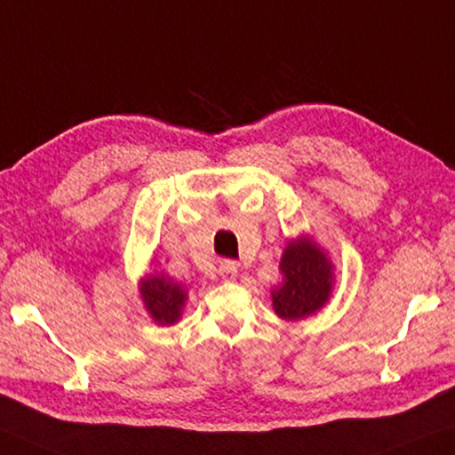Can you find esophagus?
I'll return each instance as SVG.
<instances>
[{"label": "esophagus", "instance_id": "esophagus-1", "mask_svg": "<svg viewBox=\"0 0 455 455\" xmlns=\"http://www.w3.org/2000/svg\"><path fill=\"white\" fill-rule=\"evenodd\" d=\"M219 274L225 283H230V280H236V276H239V270H236L235 261H222L219 266Z\"/></svg>", "mask_w": 455, "mask_h": 455}]
</instances>
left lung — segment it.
Wrapping results in <instances>:
<instances>
[{"instance_id":"1","label":"left lung","mask_w":455,"mask_h":455,"mask_svg":"<svg viewBox=\"0 0 455 455\" xmlns=\"http://www.w3.org/2000/svg\"><path fill=\"white\" fill-rule=\"evenodd\" d=\"M280 274L283 283L270 292L272 309L280 319L297 322L328 305L336 283L334 264L311 235H299L286 243Z\"/></svg>"}]
</instances>
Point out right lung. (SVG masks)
Instances as JSON below:
<instances>
[{"instance_id": "add662e5", "label": "right lung", "mask_w": 455, "mask_h": 455, "mask_svg": "<svg viewBox=\"0 0 455 455\" xmlns=\"http://www.w3.org/2000/svg\"><path fill=\"white\" fill-rule=\"evenodd\" d=\"M138 292L144 309L158 325H175L183 315L188 303V289L166 276V274L148 272L138 280Z\"/></svg>"}]
</instances>
